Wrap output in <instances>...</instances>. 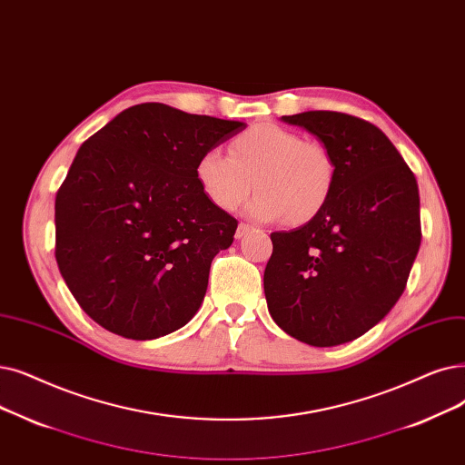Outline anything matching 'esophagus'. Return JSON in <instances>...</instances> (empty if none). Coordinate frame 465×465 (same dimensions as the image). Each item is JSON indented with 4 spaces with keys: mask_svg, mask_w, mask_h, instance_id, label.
<instances>
[{
    "mask_svg": "<svg viewBox=\"0 0 465 465\" xmlns=\"http://www.w3.org/2000/svg\"><path fill=\"white\" fill-rule=\"evenodd\" d=\"M252 228L249 224H239L237 230H235V239H243Z\"/></svg>",
    "mask_w": 465,
    "mask_h": 465,
    "instance_id": "1",
    "label": "esophagus"
}]
</instances>
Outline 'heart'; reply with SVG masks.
Masks as SVG:
<instances>
[{
	"mask_svg": "<svg viewBox=\"0 0 465 465\" xmlns=\"http://www.w3.org/2000/svg\"><path fill=\"white\" fill-rule=\"evenodd\" d=\"M197 183L213 203L237 209L251 193L247 214L262 222L287 216L291 224L312 220L334 188L336 167L329 150L275 124H256L230 143V155L213 148L199 155Z\"/></svg>",
	"mask_w": 465,
	"mask_h": 465,
	"instance_id": "b5f03b06",
	"label": "heart"
}]
</instances>
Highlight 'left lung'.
Here are the masks:
<instances>
[{
	"label": "left lung",
	"mask_w": 465,
	"mask_h": 465,
	"mask_svg": "<svg viewBox=\"0 0 465 465\" xmlns=\"http://www.w3.org/2000/svg\"><path fill=\"white\" fill-rule=\"evenodd\" d=\"M334 159V188L304 226L273 232L264 272L268 310L292 338L346 344L386 317L416 260L420 195L412 171L376 125L340 112L282 115Z\"/></svg>",
	"instance_id": "obj_1"
}]
</instances>
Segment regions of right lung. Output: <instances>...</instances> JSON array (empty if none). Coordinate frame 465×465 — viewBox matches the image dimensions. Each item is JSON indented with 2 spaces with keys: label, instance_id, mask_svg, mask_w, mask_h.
I'll use <instances>...</instances> for the list:
<instances>
[{
  "label": "right lung",
  "instance_id": "obj_1",
  "mask_svg": "<svg viewBox=\"0 0 465 465\" xmlns=\"http://www.w3.org/2000/svg\"><path fill=\"white\" fill-rule=\"evenodd\" d=\"M245 127L146 103L77 150L54 199V256L100 327L153 340L197 313L211 262L233 243L237 220L203 193L195 165Z\"/></svg>",
  "mask_w": 465,
  "mask_h": 465
}]
</instances>
